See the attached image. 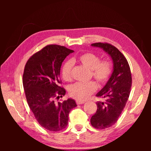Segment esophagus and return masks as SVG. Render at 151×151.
<instances>
[{
	"mask_svg": "<svg viewBox=\"0 0 151 151\" xmlns=\"http://www.w3.org/2000/svg\"><path fill=\"white\" fill-rule=\"evenodd\" d=\"M76 103L77 104H84L85 103V101H81V100H76Z\"/></svg>",
	"mask_w": 151,
	"mask_h": 151,
	"instance_id": "esophagus-1",
	"label": "esophagus"
}]
</instances>
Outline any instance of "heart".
<instances>
[{
    "instance_id": "b5f03b06",
    "label": "heart",
    "mask_w": 151,
    "mask_h": 151,
    "mask_svg": "<svg viewBox=\"0 0 151 151\" xmlns=\"http://www.w3.org/2000/svg\"><path fill=\"white\" fill-rule=\"evenodd\" d=\"M75 59L68 60L63 64L61 68V75L66 81L72 79V69ZM76 60L81 65L91 70V76L100 85H104L110 78L112 65L108 60H101V58L93 52H85L78 56ZM96 85L93 81L87 83H76L71 85L68 92L70 95L78 100H85L96 90Z\"/></svg>"
}]
</instances>
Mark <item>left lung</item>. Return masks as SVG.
I'll return each instance as SVG.
<instances>
[{
	"mask_svg": "<svg viewBox=\"0 0 151 151\" xmlns=\"http://www.w3.org/2000/svg\"><path fill=\"white\" fill-rule=\"evenodd\" d=\"M91 45L103 48L113 61L111 76L96 94L97 97L105 99V102H97L96 112L91 119L93 127L104 129L116 123L126 105L132 85L131 72L127 58L114 46L106 42H96Z\"/></svg>",
	"mask_w": 151,
	"mask_h": 151,
	"instance_id": "1",
	"label": "left lung"
}]
</instances>
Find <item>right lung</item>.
Instances as JSON below:
<instances>
[{"label":"right lung","mask_w":151,"mask_h":151,"mask_svg":"<svg viewBox=\"0 0 151 151\" xmlns=\"http://www.w3.org/2000/svg\"><path fill=\"white\" fill-rule=\"evenodd\" d=\"M73 50L49 45L30 57L24 66L22 84L28 104L40 125L50 131L67 126L68 114L76 106L73 99L55 103L66 93L60 85V67Z\"/></svg>","instance_id":"obj_1"}]
</instances>
